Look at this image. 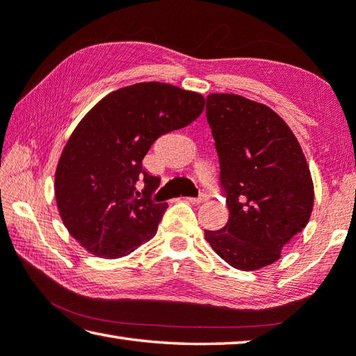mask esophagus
<instances>
[{
	"label": "esophagus",
	"mask_w": 356,
	"mask_h": 356,
	"mask_svg": "<svg viewBox=\"0 0 356 356\" xmlns=\"http://www.w3.org/2000/svg\"><path fill=\"white\" fill-rule=\"evenodd\" d=\"M208 200V194H200L199 197H188V202H191V204H204V202Z\"/></svg>",
	"instance_id": "obj_1"
}]
</instances>
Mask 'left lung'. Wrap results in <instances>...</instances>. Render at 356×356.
Listing matches in <instances>:
<instances>
[{
  "mask_svg": "<svg viewBox=\"0 0 356 356\" xmlns=\"http://www.w3.org/2000/svg\"><path fill=\"white\" fill-rule=\"evenodd\" d=\"M229 218L205 239L229 266L252 271L276 262L309 224L313 180L301 145L273 109L236 94L207 97Z\"/></svg>",
  "mask_w": 356,
  "mask_h": 356,
  "instance_id": "left-lung-1",
  "label": "left lung"
}]
</instances>
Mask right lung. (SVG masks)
<instances>
[{
  "label": "right lung",
  "instance_id": "1",
  "mask_svg": "<svg viewBox=\"0 0 356 356\" xmlns=\"http://www.w3.org/2000/svg\"><path fill=\"white\" fill-rule=\"evenodd\" d=\"M205 99L168 83H137L95 104L81 118L55 171V199L69 234L104 259L127 256L157 233L168 204L151 194L160 179L142 160L160 136L188 127ZM143 181V197L135 185Z\"/></svg>",
  "mask_w": 356,
  "mask_h": 356
}]
</instances>
